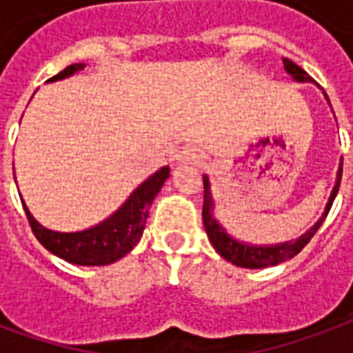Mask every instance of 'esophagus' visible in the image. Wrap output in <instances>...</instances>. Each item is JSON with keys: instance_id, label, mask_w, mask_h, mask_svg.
<instances>
[{"instance_id": "34e87169", "label": "esophagus", "mask_w": 353, "mask_h": 353, "mask_svg": "<svg viewBox=\"0 0 353 353\" xmlns=\"http://www.w3.org/2000/svg\"><path fill=\"white\" fill-rule=\"evenodd\" d=\"M203 159H205V154H203L199 148L188 146V148H184V150L180 152L176 161H179V163H184V165H201Z\"/></svg>"}]
</instances>
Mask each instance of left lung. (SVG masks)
<instances>
[{"label": "left lung", "instance_id": "1", "mask_svg": "<svg viewBox=\"0 0 353 353\" xmlns=\"http://www.w3.org/2000/svg\"><path fill=\"white\" fill-rule=\"evenodd\" d=\"M284 69L288 74H292L293 81L297 82H312V77L301 69L297 63H293L292 60L284 58ZM323 95L327 97V94L323 92ZM329 101V99H327ZM342 179V161L336 171V182L333 192L329 195V201L325 205V210L318 222L314 223L312 228L301 235L297 241H288L282 244H265V246H254V244H246L236 241L233 236L223 230L220 222L214 218V199H212V192H210V180L205 174L203 176V184H205V195H203V223H205V231H207L208 241L212 243L214 250L222 256L223 259H228L236 267H244V269H263V267H272V265H279L282 261L292 259L293 256H297L314 236V233L320 230V225L325 220V216L331 210V205L335 201L336 194H339V186H341Z\"/></svg>", "mask_w": 353, "mask_h": 353}]
</instances>
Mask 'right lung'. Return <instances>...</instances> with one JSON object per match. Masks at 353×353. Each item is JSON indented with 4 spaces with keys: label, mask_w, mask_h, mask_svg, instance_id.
<instances>
[{
    "label": "right lung",
    "mask_w": 353,
    "mask_h": 353,
    "mask_svg": "<svg viewBox=\"0 0 353 353\" xmlns=\"http://www.w3.org/2000/svg\"><path fill=\"white\" fill-rule=\"evenodd\" d=\"M84 68H86V63L68 65L63 71H60L46 82L68 79ZM167 176H169V167H161L159 171L150 174L141 186L131 192L130 197L125 199V203L118 208L114 214H110L107 220H103L101 223H97L94 228L74 231V233H60V231L46 230L33 218L24 201H22V205H24L28 222L32 225L33 235L37 236V241L45 246L46 250L52 252L54 256L74 265H92V267L94 265H109L123 258L141 241L152 201L161 190Z\"/></svg>",
    "instance_id": "add662e5"
}]
</instances>
